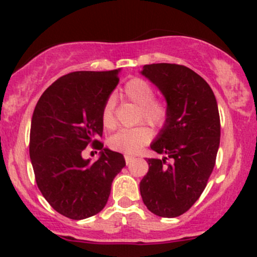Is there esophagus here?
<instances>
[{
    "label": "esophagus",
    "instance_id": "esophagus-1",
    "mask_svg": "<svg viewBox=\"0 0 257 257\" xmlns=\"http://www.w3.org/2000/svg\"><path fill=\"white\" fill-rule=\"evenodd\" d=\"M124 158H125V163H126V164H131V163L134 160L133 155H124Z\"/></svg>",
    "mask_w": 257,
    "mask_h": 257
}]
</instances>
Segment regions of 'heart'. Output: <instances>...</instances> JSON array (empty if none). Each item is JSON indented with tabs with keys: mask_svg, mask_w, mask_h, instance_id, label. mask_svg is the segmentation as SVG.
<instances>
[{
	"mask_svg": "<svg viewBox=\"0 0 257 257\" xmlns=\"http://www.w3.org/2000/svg\"><path fill=\"white\" fill-rule=\"evenodd\" d=\"M123 95L125 99L139 105V120H144L153 128H162L167 123L169 116L168 105L162 100L155 99L154 89L145 79L136 77L128 80L123 87ZM100 121L107 131L115 128L116 121L112 99H108L103 105ZM150 137L152 133L148 126L138 125L131 129H121L118 133L113 134L108 139V145L115 152L136 154L143 145L149 143Z\"/></svg>",
	"mask_w": 257,
	"mask_h": 257,
	"instance_id": "obj_1",
	"label": "heart"
}]
</instances>
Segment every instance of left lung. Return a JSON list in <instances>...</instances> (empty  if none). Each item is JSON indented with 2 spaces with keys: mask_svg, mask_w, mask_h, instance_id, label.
<instances>
[{
  "mask_svg": "<svg viewBox=\"0 0 257 257\" xmlns=\"http://www.w3.org/2000/svg\"><path fill=\"white\" fill-rule=\"evenodd\" d=\"M142 74L163 93L169 116L150 144L164 157L147 160L141 195L153 214L177 217L200 198L215 167L220 144L216 98L205 79L185 66L145 64Z\"/></svg>",
  "mask_w": 257,
  "mask_h": 257,
  "instance_id": "left-lung-1",
  "label": "left lung"
}]
</instances>
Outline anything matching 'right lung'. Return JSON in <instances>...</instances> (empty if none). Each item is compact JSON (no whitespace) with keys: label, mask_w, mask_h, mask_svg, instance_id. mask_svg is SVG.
<instances>
[{"label":"right lung","mask_w":257,"mask_h":257,"mask_svg":"<svg viewBox=\"0 0 257 257\" xmlns=\"http://www.w3.org/2000/svg\"><path fill=\"white\" fill-rule=\"evenodd\" d=\"M119 69L72 72L41 95L31 121L30 158L36 183L57 212L82 220L102 211L113 179L125 167L120 153L103 148L100 112L118 84ZM90 144L100 159L83 160Z\"/></svg>","instance_id":"obj_1"}]
</instances>
